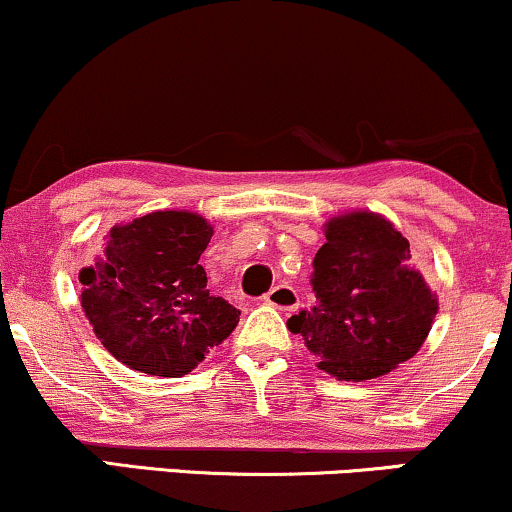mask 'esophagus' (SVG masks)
<instances>
[{
	"mask_svg": "<svg viewBox=\"0 0 512 512\" xmlns=\"http://www.w3.org/2000/svg\"><path fill=\"white\" fill-rule=\"evenodd\" d=\"M264 303L274 305V308L284 310V313H291V310H296L298 305H301V298H298V293L293 286L279 284L269 293H264Z\"/></svg>",
	"mask_w": 512,
	"mask_h": 512,
	"instance_id": "esophagus-1",
	"label": "esophagus"
}]
</instances>
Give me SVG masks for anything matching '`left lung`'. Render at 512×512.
I'll return each instance as SVG.
<instances>
[{
	"label": "left lung",
	"instance_id": "left-lung-1",
	"mask_svg": "<svg viewBox=\"0 0 512 512\" xmlns=\"http://www.w3.org/2000/svg\"><path fill=\"white\" fill-rule=\"evenodd\" d=\"M313 260L315 303L289 317L320 370L339 380L378 378L421 349L436 293L411 267L409 243L370 211L337 216Z\"/></svg>",
	"mask_w": 512,
	"mask_h": 512
}]
</instances>
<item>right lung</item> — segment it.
Returning <instances> with one entry per match:
<instances>
[{
	"mask_svg": "<svg viewBox=\"0 0 512 512\" xmlns=\"http://www.w3.org/2000/svg\"><path fill=\"white\" fill-rule=\"evenodd\" d=\"M214 228L192 211H154L115 226L103 257L81 269V308L117 361L146 375L190 373L238 325L207 289L199 255Z\"/></svg>",
	"mask_w": 512,
	"mask_h": 512,
	"instance_id": "1",
	"label": "right lung"
}]
</instances>
